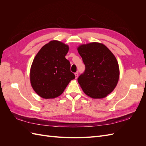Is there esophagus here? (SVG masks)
Returning a JSON list of instances; mask_svg holds the SVG:
<instances>
[{"label": "esophagus", "instance_id": "obj_1", "mask_svg": "<svg viewBox=\"0 0 146 146\" xmlns=\"http://www.w3.org/2000/svg\"><path fill=\"white\" fill-rule=\"evenodd\" d=\"M75 76H76V78H77L78 76V72H76V73H75Z\"/></svg>", "mask_w": 146, "mask_h": 146}]
</instances>
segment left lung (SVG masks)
<instances>
[{
    "mask_svg": "<svg viewBox=\"0 0 146 146\" xmlns=\"http://www.w3.org/2000/svg\"><path fill=\"white\" fill-rule=\"evenodd\" d=\"M85 70L77 80L83 92L93 99L107 97L116 88L119 78L117 61L107 47L99 42L77 48Z\"/></svg>",
    "mask_w": 146,
    "mask_h": 146,
    "instance_id": "1",
    "label": "left lung"
}]
</instances>
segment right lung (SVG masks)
<instances>
[{"instance_id":"1","label":"right lung","mask_w":146,"mask_h":146,"mask_svg":"<svg viewBox=\"0 0 146 146\" xmlns=\"http://www.w3.org/2000/svg\"><path fill=\"white\" fill-rule=\"evenodd\" d=\"M69 46L58 41H51L35 56L31 66L30 79L34 91L44 99H54L63 93L75 78L70 64L65 58Z\"/></svg>"}]
</instances>
